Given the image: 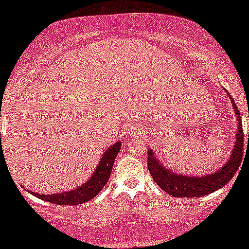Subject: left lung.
I'll return each instance as SVG.
<instances>
[{"label":"left lung","mask_w":249,"mask_h":249,"mask_svg":"<svg viewBox=\"0 0 249 249\" xmlns=\"http://www.w3.org/2000/svg\"><path fill=\"white\" fill-rule=\"evenodd\" d=\"M230 100L232 102L238 120L236 145H234V149L230 156V160H228L227 164L223 168H221L219 171L205 177H183L176 175L175 172L168 170V168H163L161 163L154 158L153 151L151 149L147 151V166L149 173L152 175L154 181L161 187V189L168 193L169 195L178 197V198L179 197H181V198L182 197H202L222 188L233 178L234 173L238 171L241 160H243L244 131L240 112L232 98H230Z\"/></svg>","instance_id":"8db88e82"}]
</instances>
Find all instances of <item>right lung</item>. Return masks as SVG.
<instances>
[{"instance_id":"1","label":"right lung","mask_w":249,"mask_h":249,"mask_svg":"<svg viewBox=\"0 0 249 249\" xmlns=\"http://www.w3.org/2000/svg\"><path fill=\"white\" fill-rule=\"evenodd\" d=\"M121 147V142H115L112 145L107 152L102 156L100 164H98L96 171L90 177V179L85 183L84 186L78 187L72 192L53 194V195H43V194H36L29 192L38 198L46 200V202L56 204V205H78V204L86 203L93 198L101 192L102 188L107 185L108 178H110L112 166H113L114 160L117 158L119 151Z\"/></svg>"}]
</instances>
